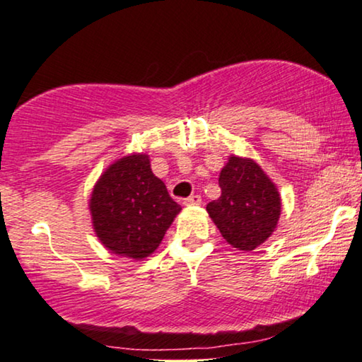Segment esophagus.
<instances>
[{"label": "esophagus", "instance_id": "obj_1", "mask_svg": "<svg viewBox=\"0 0 362 362\" xmlns=\"http://www.w3.org/2000/svg\"><path fill=\"white\" fill-rule=\"evenodd\" d=\"M185 205H200L202 203V197L200 195H192V197H188V198H185Z\"/></svg>", "mask_w": 362, "mask_h": 362}]
</instances>
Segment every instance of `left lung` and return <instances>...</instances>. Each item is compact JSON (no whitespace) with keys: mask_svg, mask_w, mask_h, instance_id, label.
<instances>
[{"mask_svg":"<svg viewBox=\"0 0 362 362\" xmlns=\"http://www.w3.org/2000/svg\"><path fill=\"white\" fill-rule=\"evenodd\" d=\"M221 197L206 211L228 244L252 251L276 230L281 216V195L276 185L252 159L231 156L221 169Z\"/></svg>","mask_w":362,"mask_h":362,"instance_id":"left-lung-1","label":"left lung"}]
</instances>
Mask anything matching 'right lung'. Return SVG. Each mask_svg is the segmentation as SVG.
Listing matches in <instances>:
<instances>
[{
	"label": "right lung",
	"mask_w": 362,
	"mask_h": 362,
	"mask_svg": "<svg viewBox=\"0 0 362 362\" xmlns=\"http://www.w3.org/2000/svg\"><path fill=\"white\" fill-rule=\"evenodd\" d=\"M180 210L164 182L152 174L147 154L124 156L111 164L90 198L91 221L101 244L136 261L159 247Z\"/></svg>",
	"instance_id": "right-lung-1"
}]
</instances>
